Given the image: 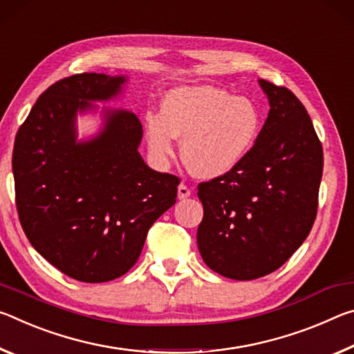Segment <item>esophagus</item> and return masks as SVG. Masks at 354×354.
<instances>
[{"label": "esophagus", "instance_id": "obj_1", "mask_svg": "<svg viewBox=\"0 0 354 354\" xmlns=\"http://www.w3.org/2000/svg\"><path fill=\"white\" fill-rule=\"evenodd\" d=\"M178 199H187V198H189L191 196V189H189V187L188 185H185V183H180L178 185Z\"/></svg>", "mask_w": 354, "mask_h": 354}]
</instances>
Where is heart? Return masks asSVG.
I'll list each match as a JSON object with an SVG mask.
<instances>
[{"instance_id": "obj_1", "label": "heart", "mask_w": 354, "mask_h": 354, "mask_svg": "<svg viewBox=\"0 0 354 354\" xmlns=\"http://www.w3.org/2000/svg\"><path fill=\"white\" fill-rule=\"evenodd\" d=\"M262 114L251 98L234 97L215 86L178 88L167 92L163 113L146 115L150 152L165 161L176 155L183 136L182 156L202 178H216L235 169L256 144Z\"/></svg>"}]
</instances>
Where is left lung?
Masks as SVG:
<instances>
[{
	"mask_svg": "<svg viewBox=\"0 0 354 354\" xmlns=\"http://www.w3.org/2000/svg\"><path fill=\"white\" fill-rule=\"evenodd\" d=\"M259 83L270 113L251 152L225 176L198 185L201 256L236 281L273 273L303 245L323 174V147L303 103L283 86Z\"/></svg>",
	"mask_w": 354,
	"mask_h": 354,
	"instance_id": "left-lung-1",
	"label": "left lung"
}]
</instances>
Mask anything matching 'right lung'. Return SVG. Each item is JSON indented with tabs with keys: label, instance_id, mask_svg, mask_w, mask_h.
<instances>
[{
	"label": "right lung",
	"instance_id": "obj_1",
	"mask_svg": "<svg viewBox=\"0 0 354 354\" xmlns=\"http://www.w3.org/2000/svg\"><path fill=\"white\" fill-rule=\"evenodd\" d=\"M125 77L77 73L51 84L17 131L15 204L32 248L64 274L106 282L136 263L147 232L176 204L180 178L156 172L138 152L142 125L106 111L105 129L77 142L75 115L109 100Z\"/></svg>",
	"mask_w": 354,
	"mask_h": 354
}]
</instances>
